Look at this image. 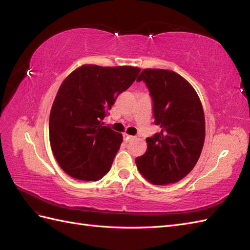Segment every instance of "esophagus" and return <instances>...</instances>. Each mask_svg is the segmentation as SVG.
<instances>
[{"mask_svg": "<svg viewBox=\"0 0 250 250\" xmlns=\"http://www.w3.org/2000/svg\"><path fill=\"white\" fill-rule=\"evenodd\" d=\"M123 137H124V140H125L126 142H129L130 140H132V139L134 138V137H132V135H129V134H127V133H124Z\"/></svg>", "mask_w": 250, "mask_h": 250, "instance_id": "34e87169", "label": "esophagus"}]
</instances>
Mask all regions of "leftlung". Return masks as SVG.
Masks as SVG:
<instances>
[{"instance_id": "1", "label": "left lung", "mask_w": 250, "mask_h": 250, "mask_svg": "<svg viewBox=\"0 0 250 250\" xmlns=\"http://www.w3.org/2000/svg\"><path fill=\"white\" fill-rule=\"evenodd\" d=\"M137 80L149 88L161 132L146 139V152L135 164L151 184H174L193 170L202 151L206 120L201 101L190 83L173 71L145 69Z\"/></svg>"}]
</instances>
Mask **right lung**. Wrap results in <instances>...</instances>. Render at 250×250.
<instances>
[{"instance_id":"obj_1","label":"right lung","mask_w":250,"mask_h":250,"mask_svg":"<svg viewBox=\"0 0 250 250\" xmlns=\"http://www.w3.org/2000/svg\"><path fill=\"white\" fill-rule=\"evenodd\" d=\"M140 71L83 64L62 83L50 112L49 137L57 163L70 176L93 181L109 171L123 137L102 120Z\"/></svg>"}]
</instances>
